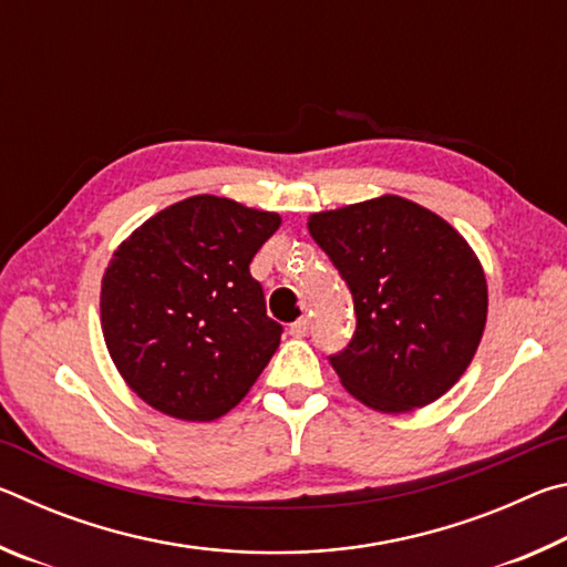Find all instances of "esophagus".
<instances>
[{
	"label": "esophagus",
	"instance_id": "esophagus-1",
	"mask_svg": "<svg viewBox=\"0 0 567 567\" xmlns=\"http://www.w3.org/2000/svg\"><path fill=\"white\" fill-rule=\"evenodd\" d=\"M307 332H310V320H307V318H300V320H295V322L290 324V334H292V338H305Z\"/></svg>",
	"mask_w": 567,
	"mask_h": 567
}]
</instances>
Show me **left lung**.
Returning a JSON list of instances; mask_svg holds the SVG:
<instances>
[{"instance_id": "1", "label": "left lung", "mask_w": 567, "mask_h": 567, "mask_svg": "<svg viewBox=\"0 0 567 567\" xmlns=\"http://www.w3.org/2000/svg\"><path fill=\"white\" fill-rule=\"evenodd\" d=\"M307 229L352 292L358 328L330 354L344 390L390 415L443 398L487 320L485 272L465 237L398 195L315 213Z\"/></svg>"}]
</instances>
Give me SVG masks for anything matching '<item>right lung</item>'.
<instances>
[{"label": "right lung", "instance_id": "1", "mask_svg": "<svg viewBox=\"0 0 567 567\" xmlns=\"http://www.w3.org/2000/svg\"><path fill=\"white\" fill-rule=\"evenodd\" d=\"M280 215L227 197L169 205L114 249L100 312L110 358L169 417L209 422L243 400L280 344L249 262Z\"/></svg>", "mask_w": 567, "mask_h": 567}]
</instances>
